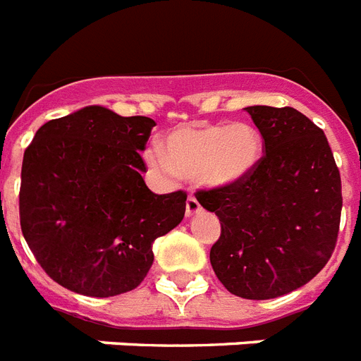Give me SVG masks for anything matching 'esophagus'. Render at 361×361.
Segmentation results:
<instances>
[{"instance_id": "esophagus-1", "label": "esophagus", "mask_w": 361, "mask_h": 361, "mask_svg": "<svg viewBox=\"0 0 361 361\" xmlns=\"http://www.w3.org/2000/svg\"><path fill=\"white\" fill-rule=\"evenodd\" d=\"M199 210H201V204H199V201L194 197V195H190V197L186 199V216L197 214Z\"/></svg>"}]
</instances>
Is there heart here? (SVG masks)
<instances>
[{
	"instance_id": "b5f03b06",
	"label": "heart",
	"mask_w": 361,
	"mask_h": 361,
	"mask_svg": "<svg viewBox=\"0 0 361 361\" xmlns=\"http://www.w3.org/2000/svg\"><path fill=\"white\" fill-rule=\"evenodd\" d=\"M166 152L152 145L147 164L164 177L197 178L224 188L246 178L262 157V135L250 123H212L178 126L166 137Z\"/></svg>"
}]
</instances>
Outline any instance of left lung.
<instances>
[{
    "mask_svg": "<svg viewBox=\"0 0 361 361\" xmlns=\"http://www.w3.org/2000/svg\"><path fill=\"white\" fill-rule=\"evenodd\" d=\"M264 154L246 178L195 197L220 218L210 264L231 295L278 298L321 272L341 221V177L324 132L295 108L250 106Z\"/></svg>",
    "mask_w": 361,
    "mask_h": 361,
    "instance_id": "1",
    "label": "left lung"
}]
</instances>
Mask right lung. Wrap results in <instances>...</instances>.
Segmentation results:
<instances>
[{
	"label": "right lung",
	"instance_id": "obj_1",
	"mask_svg": "<svg viewBox=\"0 0 361 361\" xmlns=\"http://www.w3.org/2000/svg\"><path fill=\"white\" fill-rule=\"evenodd\" d=\"M152 126L87 106L48 121L25 149L20 227L65 289L97 298L135 289L154 261L152 242L183 221L186 192L152 194L141 177Z\"/></svg>",
	"mask_w": 361,
	"mask_h": 361
}]
</instances>
